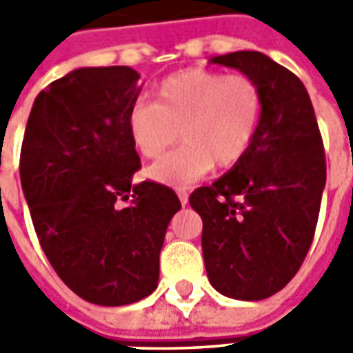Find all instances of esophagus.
Listing matches in <instances>:
<instances>
[{
    "label": "esophagus",
    "mask_w": 353,
    "mask_h": 353,
    "mask_svg": "<svg viewBox=\"0 0 353 353\" xmlns=\"http://www.w3.org/2000/svg\"><path fill=\"white\" fill-rule=\"evenodd\" d=\"M177 196H179V202H181V206H185L187 202H189V194L185 189H177Z\"/></svg>",
    "instance_id": "34e87169"
}]
</instances>
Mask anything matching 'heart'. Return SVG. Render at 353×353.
Wrapping results in <instances>:
<instances>
[{
	"label": "heart",
	"instance_id": "1",
	"mask_svg": "<svg viewBox=\"0 0 353 353\" xmlns=\"http://www.w3.org/2000/svg\"><path fill=\"white\" fill-rule=\"evenodd\" d=\"M157 101H136L128 111V134L145 159L176 143L147 168L168 187H187L214 168H230L250 151L263 117V92L248 75L183 70L157 87Z\"/></svg>",
	"mask_w": 353,
	"mask_h": 353
}]
</instances>
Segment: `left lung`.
I'll list each match as a JSON object with an SVG mask.
<instances>
[{
	"label": "left lung",
	"instance_id": "1",
	"mask_svg": "<svg viewBox=\"0 0 353 353\" xmlns=\"http://www.w3.org/2000/svg\"><path fill=\"white\" fill-rule=\"evenodd\" d=\"M252 77L263 117L250 151L189 204L202 217L210 283L263 301L289 283L310 250L325 189V153L310 96L295 73L257 50L210 58Z\"/></svg>",
	"mask_w": 353,
	"mask_h": 353
}]
</instances>
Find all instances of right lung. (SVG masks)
<instances>
[{
  "label": "right lung",
  "mask_w": 353,
  "mask_h": 353,
  "mask_svg": "<svg viewBox=\"0 0 353 353\" xmlns=\"http://www.w3.org/2000/svg\"><path fill=\"white\" fill-rule=\"evenodd\" d=\"M138 79L128 65H109L50 83L32 105L20 153L43 252L73 293L100 306L132 304L157 289L166 229L181 208L166 185L132 183L139 157L126 121Z\"/></svg>",
  "instance_id": "add662e5"
}]
</instances>
